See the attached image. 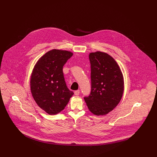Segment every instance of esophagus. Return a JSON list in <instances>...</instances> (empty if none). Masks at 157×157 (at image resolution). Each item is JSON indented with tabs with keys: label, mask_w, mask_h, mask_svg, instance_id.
Here are the masks:
<instances>
[{
	"label": "esophagus",
	"mask_w": 157,
	"mask_h": 157,
	"mask_svg": "<svg viewBox=\"0 0 157 157\" xmlns=\"http://www.w3.org/2000/svg\"><path fill=\"white\" fill-rule=\"evenodd\" d=\"M74 94L75 95H78L80 94V90H75L74 91Z\"/></svg>",
	"instance_id": "esophagus-1"
}]
</instances>
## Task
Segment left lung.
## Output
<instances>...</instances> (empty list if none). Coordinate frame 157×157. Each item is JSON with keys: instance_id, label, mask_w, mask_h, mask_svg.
<instances>
[{"instance_id": "8db88e82", "label": "left lung", "mask_w": 157, "mask_h": 157, "mask_svg": "<svg viewBox=\"0 0 157 157\" xmlns=\"http://www.w3.org/2000/svg\"><path fill=\"white\" fill-rule=\"evenodd\" d=\"M91 90L84 100L90 112L96 115L107 114L120 101L124 80L120 68L109 54L97 51L90 53Z\"/></svg>"}]
</instances>
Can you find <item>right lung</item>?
Returning <instances> with one entry per match:
<instances>
[{
    "label": "right lung",
    "instance_id": "right-lung-1",
    "mask_svg": "<svg viewBox=\"0 0 157 157\" xmlns=\"http://www.w3.org/2000/svg\"><path fill=\"white\" fill-rule=\"evenodd\" d=\"M72 55L67 51L52 49L33 69L30 81L32 95L37 105L49 115L63 110L74 94L67 88L63 72V66Z\"/></svg>",
    "mask_w": 157,
    "mask_h": 157
}]
</instances>
